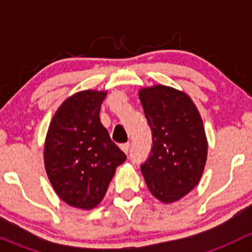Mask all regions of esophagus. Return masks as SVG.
Segmentation results:
<instances>
[{
    "instance_id": "esophagus-1",
    "label": "esophagus",
    "mask_w": 252,
    "mask_h": 252,
    "mask_svg": "<svg viewBox=\"0 0 252 252\" xmlns=\"http://www.w3.org/2000/svg\"><path fill=\"white\" fill-rule=\"evenodd\" d=\"M121 149L123 150V151L126 152V154H128L129 149H130V144H129V142H124V144L121 145Z\"/></svg>"
}]
</instances>
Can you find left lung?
Here are the masks:
<instances>
[{
  "instance_id": "obj_1",
  "label": "left lung",
  "mask_w": 252,
  "mask_h": 252,
  "mask_svg": "<svg viewBox=\"0 0 252 252\" xmlns=\"http://www.w3.org/2000/svg\"><path fill=\"white\" fill-rule=\"evenodd\" d=\"M152 134L149 157L141 163L147 188L162 202L191 191L207 158V140L199 111L187 94L156 85L139 93Z\"/></svg>"
}]
</instances>
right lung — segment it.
Instances as JSON below:
<instances>
[{
	"instance_id": "add662e5",
	"label": "right lung",
	"mask_w": 252,
	"mask_h": 252,
	"mask_svg": "<svg viewBox=\"0 0 252 252\" xmlns=\"http://www.w3.org/2000/svg\"><path fill=\"white\" fill-rule=\"evenodd\" d=\"M106 93L86 90L62 103L48 128L45 168L58 196L73 207L90 210L105 196L126 154L100 122Z\"/></svg>"
}]
</instances>
